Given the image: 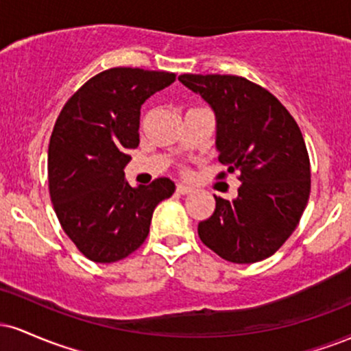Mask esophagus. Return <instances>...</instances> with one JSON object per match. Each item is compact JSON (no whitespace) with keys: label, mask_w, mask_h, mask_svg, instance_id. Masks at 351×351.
<instances>
[{"label":"esophagus","mask_w":351,"mask_h":351,"mask_svg":"<svg viewBox=\"0 0 351 351\" xmlns=\"http://www.w3.org/2000/svg\"><path fill=\"white\" fill-rule=\"evenodd\" d=\"M191 191H193L191 186H186V184L183 183L176 184V193H178V195H189Z\"/></svg>","instance_id":"obj_1"}]
</instances>
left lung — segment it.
Returning a JSON list of instances; mask_svg holds the SVG:
<instances>
[{
	"mask_svg": "<svg viewBox=\"0 0 351 351\" xmlns=\"http://www.w3.org/2000/svg\"><path fill=\"white\" fill-rule=\"evenodd\" d=\"M178 79L213 108L217 158L241 181L237 198L215 196V213L198 224L199 239L229 263L267 259L292 234L308 201L310 162L299 125L271 92L244 77Z\"/></svg>",
	"mask_w": 351,
	"mask_h": 351,
	"instance_id": "1",
	"label": "left lung"
}]
</instances>
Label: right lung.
Returning a JSON list of instances; mask_svg holds the SVG:
<instances>
[{"label": "right lung", "instance_id": "1", "mask_svg": "<svg viewBox=\"0 0 351 351\" xmlns=\"http://www.w3.org/2000/svg\"><path fill=\"white\" fill-rule=\"evenodd\" d=\"M175 74L114 67L88 79L56 120L47 152L52 206L87 259L108 264L132 254L150 232L153 211L175 193L170 178L132 188L123 168L140 143V108Z\"/></svg>", "mask_w": 351, "mask_h": 351}]
</instances>
